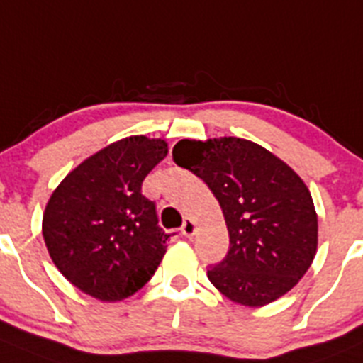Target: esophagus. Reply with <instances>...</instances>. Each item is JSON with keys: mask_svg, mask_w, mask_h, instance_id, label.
Here are the masks:
<instances>
[{"mask_svg": "<svg viewBox=\"0 0 363 363\" xmlns=\"http://www.w3.org/2000/svg\"><path fill=\"white\" fill-rule=\"evenodd\" d=\"M182 233L185 237H192L196 233V220L191 219V217H185L184 226H182Z\"/></svg>", "mask_w": 363, "mask_h": 363, "instance_id": "1", "label": "esophagus"}]
</instances>
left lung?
<instances>
[{"label": "left lung", "instance_id": "8db88e82", "mask_svg": "<svg viewBox=\"0 0 363 363\" xmlns=\"http://www.w3.org/2000/svg\"><path fill=\"white\" fill-rule=\"evenodd\" d=\"M172 160L201 178L223 208L230 250L208 267L213 287L244 306L287 294L317 251V213L305 182L271 151L237 137L179 140Z\"/></svg>", "mask_w": 363, "mask_h": 363}]
</instances>
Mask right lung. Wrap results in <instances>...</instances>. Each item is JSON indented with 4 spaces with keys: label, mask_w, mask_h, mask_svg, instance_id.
Listing matches in <instances>:
<instances>
[{
    "label": "right lung",
    "mask_w": 363,
    "mask_h": 363,
    "mask_svg": "<svg viewBox=\"0 0 363 363\" xmlns=\"http://www.w3.org/2000/svg\"><path fill=\"white\" fill-rule=\"evenodd\" d=\"M165 155V140L126 137L82 162L51 194L44 242L58 271L85 294L121 301L160 265L169 235L143 182Z\"/></svg>",
    "instance_id": "obj_1"
}]
</instances>
